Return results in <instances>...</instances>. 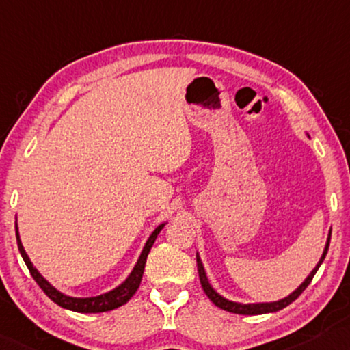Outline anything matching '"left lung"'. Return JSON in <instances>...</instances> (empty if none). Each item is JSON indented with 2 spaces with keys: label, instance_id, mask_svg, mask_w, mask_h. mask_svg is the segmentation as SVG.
I'll return each mask as SVG.
<instances>
[{
  "label": "left lung",
  "instance_id": "left-lung-1",
  "mask_svg": "<svg viewBox=\"0 0 350 350\" xmlns=\"http://www.w3.org/2000/svg\"><path fill=\"white\" fill-rule=\"evenodd\" d=\"M329 238H332V234H328V241H327V245H325V250H323V255L321 258V262L317 263V267L312 269V273L308 275L306 280L299 285V287L295 290L292 295H288L287 298L284 299H279V301H274V303H258V304H241V303H233V301H228V299H225L224 297H220V295L215 292V290L211 287L209 282H208V278H206L204 274V268L203 265H201V260L196 257V265H198V274H200V282H201V287H203L204 293L208 295V298L213 301L215 306L224 309V311H228V312H233V314H244V316H257V314H267V312H275V311H280V309H284L285 306H288L290 303H293L295 299H297L299 295H301L304 290L309 284H311V280L314 278V274L317 273L319 267H321L325 255L328 252V245H329Z\"/></svg>",
  "mask_w": 350,
  "mask_h": 350
}]
</instances>
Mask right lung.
<instances>
[{"mask_svg":"<svg viewBox=\"0 0 350 350\" xmlns=\"http://www.w3.org/2000/svg\"><path fill=\"white\" fill-rule=\"evenodd\" d=\"M163 226H165V224L160 225L159 228H157L154 233L150 234V238L147 239L144 250H142V254H141L139 260H137L135 269H133L130 275H128V279L125 280V282L119 285V287H117L116 290H112V292H109V293L100 295V297H93V298H71V297H66V295H63L58 292V290L53 288L52 285L38 273V269L33 267L31 262H29L28 255L25 254V249H23V245L21 243V238H18L17 225H16V236H17L18 250H21L23 262H25V265L29 269V274L33 275V279L36 280V284L42 288V292L46 293L53 303H57L58 306L70 309V311H75V312L92 314V312H106V311H112V309H116V308H120L122 304H125L128 299H130L133 295L136 293V290L139 288L142 273H144L147 255H149L152 245H154L157 236H159V233Z\"/></svg>","mask_w":350,"mask_h":350,"instance_id":"obj_1","label":"right lung"}]
</instances>
